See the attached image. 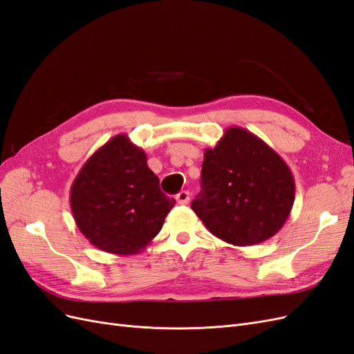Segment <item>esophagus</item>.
<instances>
[{"mask_svg":"<svg viewBox=\"0 0 354 354\" xmlns=\"http://www.w3.org/2000/svg\"><path fill=\"white\" fill-rule=\"evenodd\" d=\"M176 199H177V203H178V205H187L189 201H190L189 192H187V190H181L180 194L176 196Z\"/></svg>","mask_w":354,"mask_h":354,"instance_id":"34e87169","label":"esophagus"}]
</instances>
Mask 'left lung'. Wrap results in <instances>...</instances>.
I'll return each instance as SVG.
<instances>
[{
	"instance_id": "left-lung-1",
	"label": "left lung",
	"mask_w": 354,
	"mask_h": 354,
	"mask_svg": "<svg viewBox=\"0 0 354 354\" xmlns=\"http://www.w3.org/2000/svg\"><path fill=\"white\" fill-rule=\"evenodd\" d=\"M201 194L192 202L205 227L234 246L261 243L282 229L295 199L291 169L251 131L229 127L203 152Z\"/></svg>"
}]
</instances>
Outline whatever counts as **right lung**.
<instances>
[{
  "label": "right lung",
  "mask_w": 354,
  "mask_h": 354,
  "mask_svg": "<svg viewBox=\"0 0 354 354\" xmlns=\"http://www.w3.org/2000/svg\"><path fill=\"white\" fill-rule=\"evenodd\" d=\"M69 202L85 239L116 255L143 252L176 203L159 189L145 151L127 134L112 137L85 160Z\"/></svg>",
  "instance_id": "right-lung-1"
}]
</instances>
